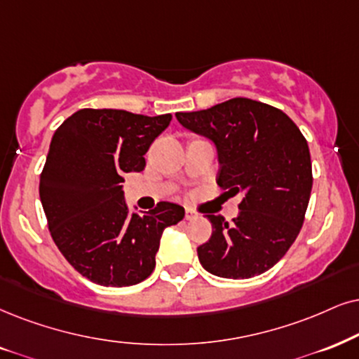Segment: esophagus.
Wrapping results in <instances>:
<instances>
[{"label":"esophagus","instance_id":"obj_1","mask_svg":"<svg viewBox=\"0 0 359 359\" xmlns=\"http://www.w3.org/2000/svg\"><path fill=\"white\" fill-rule=\"evenodd\" d=\"M195 217H197V213H195L192 208H185V219L187 220H194Z\"/></svg>","mask_w":359,"mask_h":359}]
</instances>
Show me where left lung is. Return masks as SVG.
Returning a JSON list of instances; mask_svg holds the SVG:
<instances>
[{"label":"left lung","mask_w":359,"mask_h":359,"mask_svg":"<svg viewBox=\"0 0 359 359\" xmlns=\"http://www.w3.org/2000/svg\"><path fill=\"white\" fill-rule=\"evenodd\" d=\"M175 117L212 140L224 194L243 195L232 224L207 215L213 230L197 248L198 260L222 278L262 275L288 252L305 220L313 185L306 139L283 111L247 97Z\"/></svg>","instance_id":"obj_1"}]
</instances>
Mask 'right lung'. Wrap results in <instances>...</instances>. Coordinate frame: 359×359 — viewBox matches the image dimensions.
Wrapping results in <instances>:
<instances>
[{
  "label": "right lung",
  "mask_w": 359,
  "mask_h": 359,
  "mask_svg": "<svg viewBox=\"0 0 359 359\" xmlns=\"http://www.w3.org/2000/svg\"><path fill=\"white\" fill-rule=\"evenodd\" d=\"M172 116L149 117L119 109H81L57 127L39 179L51 237L81 275L102 287L146 280L167 226L184 207L161 202L130 210L124 174L146 167V152Z\"/></svg>",
  "instance_id": "right-lung-1"
}]
</instances>
